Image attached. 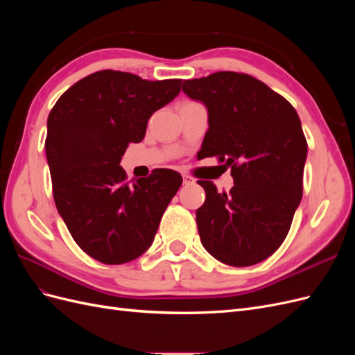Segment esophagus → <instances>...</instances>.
<instances>
[{
	"label": "esophagus",
	"instance_id": "1",
	"mask_svg": "<svg viewBox=\"0 0 355 355\" xmlns=\"http://www.w3.org/2000/svg\"><path fill=\"white\" fill-rule=\"evenodd\" d=\"M182 178H184V185H185V187H189V185H194V184H196L194 178H191V176H188V175H184Z\"/></svg>",
	"mask_w": 355,
	"mask_h": 355
}]
</instances>
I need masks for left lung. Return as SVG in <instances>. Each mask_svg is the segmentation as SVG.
Segmentation results:
<instances>
[{
    "label": "left lung",
    "mask_w": 355,
    "mask_h": 355,
    "mask_svg": "<svg viewBox=\"0 0 355 355\" xmlns=\"http://www.w3.org/2000/svg\"><path fill=\"white\" fill-rule=\"evenodd\" d=\"M182 90L207 108L202 158L219 157L234 179L228 194L198 180L206 191L197 210L201 244L222 263H259L282 245L302 200L308 145L299 115L247 73L214 72L184 81Z\"/></svg>",
    "instance_id": "left-lung-1"
}]
</instances>
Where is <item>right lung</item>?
Masks as SVG:
<instances>
[{
    "mask_svg": "<svg viewBox=\"0 0 355 355\" xmlns=\"http://www.w3.org/2000/svg\"><path fill=\"white\" fill-rule=\"evenodd\" d=\"M180 83L99 71L75 83L49 114L53 197L75 243L96 261L120 265L144 254L182 185L168 168L130 185L120 166L128 144L144 141L148 120L176 98Z\"/></svg>",
    "mask_w": 355,
    "mask_h": 355,
    "instance_id": "right-lung-1",
    "label": "right lung"
}]
</instances>
